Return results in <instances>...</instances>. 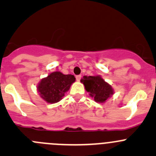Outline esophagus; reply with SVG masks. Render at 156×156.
Listing matches in <instances>:
<instances>
[{
    "label": "esophagus",
    "instance_id": "1",
    "mask_svg": "<svg viewBox=\"0 0 156 156\" xmlns=\"http://www.w3.org/2000/svg\"><path fill=\"white\" fill-rule=\"evenodd\" d=\"M81 75H77L76 76V80L78 81H79L80 80H81Z\"/></svg>",
    "mask_w": 156,
    "mask_h": 156
}]
</instances>
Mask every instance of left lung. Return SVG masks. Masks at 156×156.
<instances>
[{"label":"left lung","mask_w":156,"mask_h":156,"mask_svg":"<svg viewBox=\"0 0 156 156\" xmlns=\"http://www.w3.org/2000/svg\"><path fill=\"white\" fill-rule=\"evenodd\" d=\"M81 82L83 83L89 95L97 103H105L114 94V90L112 86L106 82L100 75L84 76Z\"/></svg>","instance_id":"8db88e82"}]
</instances>
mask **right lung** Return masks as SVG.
I'll return each mask as SVG.
<instances>
[{"mask_svg":"<svg viewBox=\"0 0 156 156\" xmlns=\"http://www.w3.org/2000/svg\"><path fill=\"white\" fill-rule=\"evenodd\" d=\"M75 81L72 75H64L60 72H53L41 80L37 89L39 95L48 103L60 101L71 85Z\"/></svg>","mask_w":156,"mask_h":156,"instance_id":"add662e5","label":"right lung"}]
</instances>
